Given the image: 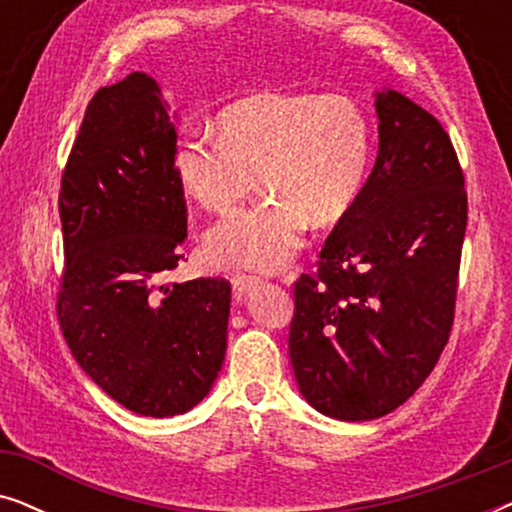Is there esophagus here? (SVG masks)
Returning a JSON list of instances; mask_svg holds the SVG:
<instances>
[{
	"label": "esophagus",
	"instance_id": "34e87169",
	"mask_svg": "<svg viewBox=\"0 0 512 512\" xmlns=\"http://www.w3.org/2000/svg\"><path fill=\"white\" fill-rule=\"evenodd\" d=\"M233 293L237 300H242L244 296H247L249 291H254L258 284H261V277H254V275H233Z\"/></svg>",
	"mask_w": 512,
	"mask_h": 512
}]
</instances>
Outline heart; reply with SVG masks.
<instances>
[{"label":"heart","instance_id":"1","mask_svg":"<svg viewBox=\"0 0 512 512\" xmlns=\"http://www.w3.org/2000/svg\"><path fill=\"white\" fill-rule=\"evenodd\" d=\"M219 137L193 132L174 149L184 191L212 214H230L258 186L268 195L207 235L216 265L279 270L303 249L307 226L338 223L366 186L373 130L340 95L258 93L216 116Z\"/></svg>","mask_w":512,"mask_h":512}]
</instances>
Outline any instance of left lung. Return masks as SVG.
<instances>
[{"instance_id": "left-lung-1", "label": "left lung", "mask_w": 512, "mask_h": 512, "mask_svg": "<svg viewBox=\"0 0 512 512\" xmlns=\"http://www.w3.org/2000/svg\"><path fill=\"white\" fill-rule=\"evenodd\" d=\"M380 149L335 223L317 275L296 282L289 356L321 415L368 422L403 405L440 359L457 298L466 191L436 118L398 90L375 93Z\"/></svg>"}]
</instances>
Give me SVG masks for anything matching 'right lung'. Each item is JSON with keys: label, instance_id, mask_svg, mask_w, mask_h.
<instances>
[{"label": "right lung", "instance_id": "obj_1", "mask_svg": "<svg viewBox=\"0 0 512 512\" xmlns=\"http://www.w3.org/2000/svg\"><path fill=\"white\" fill-rule=\"evenodd\" d=\"M174 118L144 72L97 90L58 200L62 335L83 373L144 417L195 408L219 377L228 338L230 282H165L186 240Z\"/></svg>", "mask_w": 512, "mask_h": 512}]
</instances>
